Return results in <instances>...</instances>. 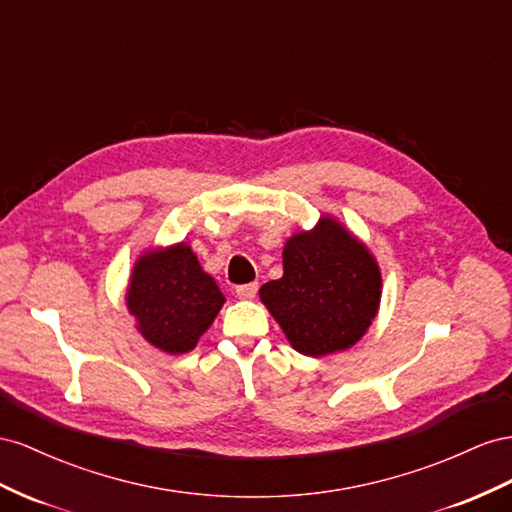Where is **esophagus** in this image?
<instances>
[{"mask_svg": "<svg viewBox=\"0 0 512 512\" xmlns=\"http://www.w3.org/2000/svg\"><path fill=\"white\" fill-rule=\"evenodd\" d=\"M257 289H259L257 283L238 285V287H236V294H238V298H242V300H253L255 294H257Z\"/></svg>", "mask_w": 512, "mask_h": 512, "instance_id": "1", "label": "esophagus"}]
</instances>
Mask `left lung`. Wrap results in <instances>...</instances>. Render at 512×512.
Returning a JSON list of instances; mask_svg holds the SVG:
<instances>
[{
	"label": "left lung",
	"instance_id": "8db88e82",
	"mask_svg": "<svg viewBox=\"0 0 512 512\" xmlns=\"http://www.w3.org/2000/svg\"><path fill=\"white\" fill-rule=\"evenodd\" d=\"M259 298L302 356L321 358L354 347L382 300L375 255L341 221L321 214L283 246V276L261 285Z\"/></svg>",
	"mask_w": 512,
	"mask_h": 512
}]
</instances>
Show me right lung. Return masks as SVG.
Masks as SVG:
<instances>
[{
    "mask_svg": "<svg viewBox=\"0 0 512 512\" xmlns=\"http://www.w3.org/2000/svg\"><path fill=\"white\" fill-rule=\"evenodd\" d=\"M124 300L141 337L173 356L193 352L225 304L223 291L186 242L141 253Z\"/></svg>",
    "mask_w": 512,
    "mask_h": 512,
    "instance_id": "obj_1",
    "label": "right lung"
}]
</instances>
